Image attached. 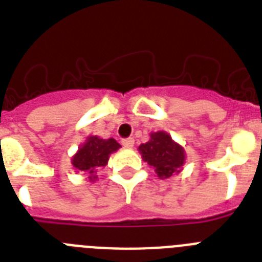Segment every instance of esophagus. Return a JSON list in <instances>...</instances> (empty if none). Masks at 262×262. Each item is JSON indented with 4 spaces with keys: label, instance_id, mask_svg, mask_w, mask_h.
<instances>
[{
    "label": "esophagus",
    "instance_id": "1",
    "mask_svg": "<svg viewBox=\"0 0 262 262\" xmlns=\"http://www.w3.org/2000/svg\"><path fill=\"white\" fill-rule=\"evenodd\" d=\"M121 144L124 145L125 148H133V146H135V140H133V138H124V140L121 141Z\"/></svg>",
    "mask_w": 262,
    "mask_h": 262
}]
</instances>
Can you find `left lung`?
Returning a JSON list of instances; mask_svg holds the SVG:
<instances>
[{
	"instance_id": "1",
	"label": "left lung",
	"mask_w": 262,
	"mask_h": 262,
	"mask_svg": "<svg viewBox=\"0 0 262 262\" xmlns=\"http://www.w3.org/2000/svg\"><path fill=\"white\" fill-rule=\"evenodd\" d=\"M138 151L142 160L155 168L156 174L161 180L170 179L181 172L186 160L184 148L164 130L150 133L149 141L140 145Z\"/></svg>"
}]
</instances>
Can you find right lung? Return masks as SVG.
I'll list each match as a JSON object with an SVG mask.
<instances>
[{
  "mask_svg": "<svg viewBox=\"0 0 262 262\" xmlns=\"http://www.w3.org/2000/svg\"><path fill=\"white\" fill-rule=\"evenodd\" d=\"M120 148L121 145L114 138L105 140L98 136H89L72 157L73 169L78 173H85L89 181H96L97 170L105 168L112 153Z\"/></svg>",
  "mask_w": 262,
  "mask_h": 262,
  "instance_id": "obj_1",
  "label": "right lung"
}]
</instances>
